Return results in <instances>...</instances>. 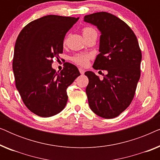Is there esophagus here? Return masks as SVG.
Wrapping results in <instances>:
<instances>
[{"label": "esophagus", "mask_w": 160, "mask_h": 160, "mask_svg": "<svg viewBox=\"0 0 160 160\" xmlns=\"http://www.w3.org/2000/svg\"><path fill=\"white\" fill-rule=\"evenodd\" d=\"M78 70H79V72H80V73L82 74V75H83V74L84 73L85 71H84V70L83 69V68H79V69H78Z\"/></svg>", "instance_id": "34e87169"}]
</instances>
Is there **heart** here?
<instances>
[{"label":"heart","mask_w":160,"mask_h":160,"mask_svg":"<svg viewBox=\"0 0 160 160\" xmlns=\"http://www.w3.org/2000/svg\"><path fill=\"white\" fill-rule=\"evenodd\" d=\"M82 33L84 37H87L91 36V35H98L97 30L95 28L91 27V26H87L84 27L82 29ZM66 40H65L64 42H65ZM92 58L91 54H85V53H81L77 54L74 55L72 58V61L75 63V64L80 65V66H85L88 64L89 60Z\"/></svg>","instance_id":"obj_1"}]
</instances>
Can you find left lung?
Here are the masks:
<instances>
[{
  "label": "left lung",
  "mask_w": 160,
  "mask_h": 160,
  "mask_svg": "<svg viewBox=\"0 0 160 160\" xmlns=\"http://www.w3.org/2000/svg\"><path fill=\"white\" fill-rule=\"evenodd\" d=\"M84 19L101 32L100 53L93 68L108 72L102 80L93 72H85L89 78V106L99 117L112 119L123 112L134 98L141 76V50L134 32L114 15L101 12L86 15Z\"/></svg>",
  "instance_id": "8db88e82"
}]
</instances>
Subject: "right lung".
<instances>
[{"instance_id":"obj_1","label":"right lung","mask_w":160,"mask_h":160,"mask_svg":"<svg viewBox=\"0 0 160 160\" xmlns=\"http://www.w3.org/2000/svg\"><path fill=\"white\" fill-rule=\"evenodd\" d=\"M79 17L47 15L30 22L19 32L12 68L15 84L26 107L49 117L66 106L67 88L80 76L77 67L65 62L60 73L52 68L63 51L66 32Z\"/></svg>"}]
</instances>
